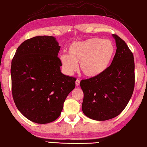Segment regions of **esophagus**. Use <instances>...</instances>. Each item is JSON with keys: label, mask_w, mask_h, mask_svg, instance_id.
Listing matches in <instances>:
<instances>
[{"label": "esophagus", "mask_w": 147, "mask_h": 147, "mask_svg": "<svg viewBox=\"0 0 147 147\" xmlns=\"http://www.w3.org/2000/svg\"><path fill=\"white\" fill-rule=\"evenodd\" d=\"M75 83H76V86H78L79 84H80V80H79L78 79H77V80H76Z\"/></svg>", "instance_id": "obj_1"}]
</instances>
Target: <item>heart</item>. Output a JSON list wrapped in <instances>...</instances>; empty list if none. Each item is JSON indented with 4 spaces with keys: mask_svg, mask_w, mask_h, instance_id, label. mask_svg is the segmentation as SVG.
<instances>
[{
    "mask_svg": "<svg viewBox=\"0 0 147 147\" xmlns=\"http://www.w3.org/2000/svg\"><path fill=\"white\" fill-rule=\"evenodd\" d=\"M115 46L108 39L90 38L74 42L69 46L68 54L60 55L59 60L65 73L72 75L80 68L88 77H95L104 73L110 66L115 54Z\"/></svg>",
    "mask_w": 147,
    "mask_h": 147,
    "instance_id": "1",
    "label": "heart"
}]
</instances>
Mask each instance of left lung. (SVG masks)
Here are the masks:
<instances>
[{"instance_id": "1", "label": "left lung", "mask_w": 147, "mask_h": 147, "mask_svg": "<svg viewBox=\"0 0 147 147\" xmlns=\"http://www.w3.org/2000/svg\"><path fill=\"white\" fill-rule=\"evenodd\" d=\"M116 51L108 69L99 76L80 82L84 93L82 112L91 119L105 121L116 117L127 106L135 85L134 55L116 34Z\"/></svg>"}]
</instances>
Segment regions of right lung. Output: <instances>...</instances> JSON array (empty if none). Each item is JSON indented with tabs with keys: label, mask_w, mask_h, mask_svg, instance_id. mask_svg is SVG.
I'll list each match as a JSON object with an SVG mask.
<instances>
[{
	"label": "right lung",
	"mask_w": 147,
	"mask_h": 147,
	"mask_svg": "<svg viewBox=\"0 0 147 147\" xmlns=\"http://www.w3.org/2000/svg\"><path fill=\"white\" fill-rule=\"evenodd\" d=\"M61 46L52 36H36L18 48L11 65L16 106L28 120L47 124L61 115L76 79L63 74L57 57Z\"/></svg>",
	"instance_id": "right-lung-1"
}]
</instances>
